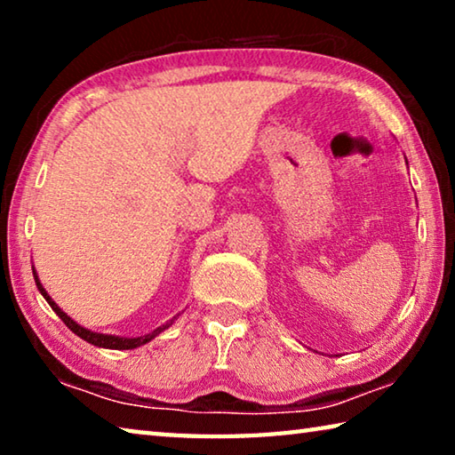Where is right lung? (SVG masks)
<instances>
[{
    "instance_id": "right-lung-1",
    "label": "right lung",
    "mask_w": 455,
    "mask_h": 455,
    "mask_svg": "<svg viewBox=\"0 0 455 455\" xmlns=\"http://www.w3.org/2000/svg\"><path fill=\"white\" fill-rule=\"evenodd\" d=\"M32 271H34V267H32ZM34 279H36V284H37V291L42 292L44 295V299L45 301L50 303V307L53 311H56V315L58 317L66 323V327L72 331V333H76L78 337H82L84 341H88V343H92V345H96V347H104V349H136V347H140V345H144V343H148V341H152L154 337H156L158 333H163L164 329H168L172 325V321H168L166 325H163V327H158V329H154L152 333H148V335H142V337H116V335H106V333H94V331H90V329H86V327H82V325H78V323H76L72 317H68V315L60 309V307L52 301V297L48 295V291L44 289V284L40 283V279H37V273L34 271Z\"/></svg>"
}]
</instances>
